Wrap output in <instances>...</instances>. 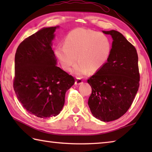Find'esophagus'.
<instances>
[{"instance_id": "1", "label": "esophagus", "mask_w": 152, "mask_h": 152, "mask_svg": "<svg viewBox=\"0 0 152 152\" xmlns=\"http://www.w3.org/2000/svg\"><path fill=\"white\" fill-rule=\"evenodd\" d=\"M83 83V80H82L80 78H77L76 81H75V84L76 85H79V84Z\"/></svg>"}]
</instances>
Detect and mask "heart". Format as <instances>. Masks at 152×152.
Wrapping results in <instances>:
<instances>
[{"mask_svg": "<svg viewBox=\"0 0 152 152\" xmlns=\"http://www.w3.org/2000/svg\"><path fill=\"white\" fill-rule=\"evenodd\" d=\"M111 45L106 35L94 31L77 28L68 33L65 44L56 48V53L63 69L70 71L76 62L73 72L81 77L99 71L110 55Z\"/></svg>", "mask_w": 152, "mask_h": 152, "instance_id": "b5f03b06", "label": "heart"}]
</instances>
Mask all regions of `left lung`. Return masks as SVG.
Wrapping results in <instances>:
<instances>
[{"label": "left lung", "instance_id": "left-lung-1", "mask_svg": "<svg viewBox=\"0 0 152 152\" xmlns=\"http://www.w3.org/2000/svg\"><path fill=\"white\" fill-rule=\"evenodd\" d=\"M103 33L112 36V48L107 62L87 80L92 88L88 104L94 117L109 122L130 108L140 87V75L134 46L117 31Z\"/></svg>", "mask_w": 152, "mask_h": 152}]
</instances>
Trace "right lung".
<instances>
[{"instance_id":"right-lung-1","label":"right lung","mask_w":152,"mask_h":152,"mask_svg":"<svg viewBox=\"0 0 152 152\" xmlns=\"http://www.w3.org/2000/svg\"><path fill=\"white\" fill-rule=\"evenodd\" d=\"M57 27L43 28L20 43L15 57L13 88L17 99L30 114L55 117L62 109L66 91L74 77L56 66L51 48Z\"/></svg>"}]
</instances>
